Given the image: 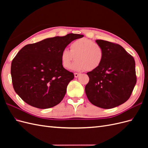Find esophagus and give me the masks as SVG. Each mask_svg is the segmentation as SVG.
Returning <instances> with one entry per match:
<instances>
[{"instance_id":"esophagus-1","label":"esophagus","mask_w":148,"mask_h":148,"mask_svg":"<svg viewBox=\"0 0 148 148\" xmlns=\"http://www.w3.org/2000/svg\"><path fill=\"white\" fill-rule=\"evenodd\" d=\"M74 75H75V78H78V76L79 75V73H74Z\"/></svg>"}]
</instances>
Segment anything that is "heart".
Instances as JSON below:
<instances>
[{
    "label": "heart",
    "mask_w": 148,
    "mask_h": 148,
    "mask_svg": "<svg viewBox=\"0 0 148 148\" xmlns=\"http://www.w3.org/2000/svg\"><path fill=\"white\" fill-rule=\"evenodd\" d=\"M104 58L102 47L92 40L84 38L75 40L70 44V51L64 49L61 51L60 59L65 69L77 71H93L102 64Z\"/></svg>",
    "instance_id": "b5f03b06"
}]
</instances>
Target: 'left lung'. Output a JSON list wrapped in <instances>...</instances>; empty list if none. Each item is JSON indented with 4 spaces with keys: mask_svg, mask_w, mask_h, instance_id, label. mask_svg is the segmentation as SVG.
I'll list each match as a JSON object with an SVG mask.
<instances>
[{
    "mask_svg": "<svg viewBox=\"0 0 148 148\" xmlns=\"http://www.w3.org/2000/svg\"><path fill=\"white\" fill-rule=\"evenodd\" d=\"M96 42L102 47L104 58L97 69L87 73L85 92L91 104L112 109L130 97L136 83L135 59L118 44L104 40Z\"/></svg>",
    "mask_w": 148,
    "mask_h": 148,
    "instance_id": "8db88e82",
    "label": "left lung"
}]
</instances>
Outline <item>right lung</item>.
Instances as JSON below:
<instances>
[{"mask_svg": "<svg viewBox=\"0 0 148 148\" xmlns=\"http://www.w3.org/2000/svg\"><path fill=\"white\" fill-rule=\"evenodd\" d=\"M83 35L70 33L26 45L12 62L14 90L28 104L39 109L55 106L64 99L74 74L64 68L63 49Z\"/></svg>", "mask_w": 148, "mask_h": 148, "instance_id": "add662e5", "label": "right lung"}]
</instances>
